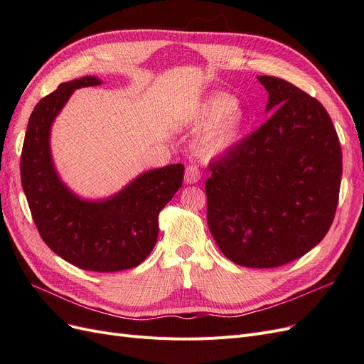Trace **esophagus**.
<instances>
[{
    "mask_svg": "<svg viewBox=\"0 0 364 364\" xmlns=\"http://www.w3.org/2000/svg\"><path fill=\"white\" fill-rule=\"evenodd\" d=\"M200 168L197 167L196 164H191V165H188V167H186V170H185V182L186 183H196V182H199L200 181Z\"/></svg>",
    "mask_w": 364,
    "mask_h": 364,
    "instance_id": "1",
    "label": "esophagus"
}]
</instances>
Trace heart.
Listing matches in <instances>:
<instances>
[{
	"label": "heart",
	"mask_w": 364,
	"mask_h": 364,
	"mask_svg": "<svg viewBox=\"0 0 364 364\" xmlns=\"http://www.w3.org/2000/svg\"><path fill=\"white\" fill-rule=\"evenodd\" d=\"M194 123L208 127L197 144L199 153L205 158H214L235 146L245 124V114L232 95L215 92L197 107Z\"/></svg>",
	"instance_id": "b5f03b06"
}]
</instances>
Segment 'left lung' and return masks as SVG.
Returning <instances> with one entry per match:
<instances>
[{"instance_id":"1","label":"left lung","mask_w":364,"mask_h":364,"mask_svg":"<svg viewBox=\"0 0 364 364\" xmlns=\"http://www.w3.org/2000/svg\"><path fill=\"white\" fill-rule=\"evenodd\" d=\"M258 80L273 114L209 164L206 220L228 259L272 269L304 257L331 228L341 147L321 102L278 77Z\"/></svg>"}]
</instances>
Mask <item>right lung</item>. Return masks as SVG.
Segmentation results:
<instances>
[{
    "instance_id": "1",
    "label": "right lung",
    "mask_w": 364,
    "mask_h": 364,
    "mask_svg": "<svg viewBox=\"0 0 364 364\" xmlns=\"http://www.w3.org/2000/svg\"><path fill=\"white\" fill-rule=\"evenodd\" d=\"M100 83L92 75L60 83L33 109L21 153V182L46 245L75 267L109 273L136 267L155 247L159 213L182 186L183 165L141 174L103 202L71 194L53 168L50 127L74 90Z\"/></svg>"
}]
</instances>
